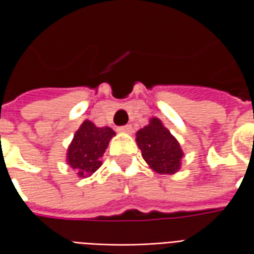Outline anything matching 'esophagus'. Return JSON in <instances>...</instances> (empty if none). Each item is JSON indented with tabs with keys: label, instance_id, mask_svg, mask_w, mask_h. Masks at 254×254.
Segmentation results:
<instances>
[{
	"label": "esophagus",
	"instance_id": "34e87169",
	"mask_svg": "<svg viewBox=\"0 0 254 254\" xmlns=\"http://www.w3.org/2000/svg\"><path fill=\"white\" fill-rule=\"evenodd\" d=\"M118 130L122 133H130L132 132V127L130 125H124V127H118Z\"/></svg>",
	"mask_w": 254,
	"mask_h": 254
}]
</instances>
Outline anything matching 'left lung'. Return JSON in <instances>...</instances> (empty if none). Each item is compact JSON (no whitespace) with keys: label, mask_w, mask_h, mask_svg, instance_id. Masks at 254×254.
<instances>
[{"label":"left lung","mask_w":254,"mask_h":254,"mask_svg":"<svg viewBox=\"0 0 254 254\" xmlns=\"http://www.w3.org/2000/svg\"><path fill=\"white\" fill-rule=\"evenodd\" d=\"M138 148L144 160L159 174H173L180 169L184 154L176 137L158 118H152L147 127L136 134Z\"/></svg>","instance_id":"1"}]
</instances>
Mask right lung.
<instances>
[{"instance_id":"obj_1","label":"right lung","mask_w":254,"mask_h":254,"mask_svg":"<svg viewBox=\"0 0 254 254\" xmlns=\"http://www.w3.org/2000/svg\"><path fill=\"white\" fill-rule=\"evenodd\" d=\"M114 134L111 127H98L91 121H84L67 148V165L78 177H89L102 165L100 159Z\"/></svg>"}]
</instances>
